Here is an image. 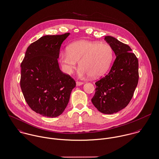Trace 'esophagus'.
Masks as SVG:
<instances>
[{
  "mask_svg": "<svg viewBox=\"0 0 159 159\" xmlns=\"http://www.w3.org/2000/svg\"><path fill=\"white\" fill-rule=\"evenodd\" d=\"M76 84H77V86H80V85H81L84 84V82H80V81H77V82H76Z\"/></svg>",
  "mask_w": 159,
  "mask_h": 159,
  "instance_id": "34e87169",
  "label": "esophagus"
}]
</instances>
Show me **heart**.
<instances>
[{"label":"heart","mask_w":159,"mask_h":159,"mask_svg":"<svg viewBox=\"0 0 159 159\" xmlns=\"http://www.w3.org/2000/svg\"><path fill=\"white\" fill-rule=\"evenodd\" d=\"M114 58L112 47L106 43L80 40L71 43L67 50L60 54L64 71L71 74L79 61V75L81 77L90 75L98 77L104 74L109 69Z\"/></svg>","instance_id":"obj_1"}]
</instances>
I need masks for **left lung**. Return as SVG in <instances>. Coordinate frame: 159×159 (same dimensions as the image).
<instances>
[{
	"label": "left lung",
	"instance_id": "1",
	"mask_svg": "<svg viewBox=\"0 0 159 159\" xmlns=\"http://www.w3.org/2000/svg\"><path fill=\"white\" fill-rule=\"evenodd\" d=\"M116 58L109 72L96 82L92 102L103 114H111L125 108L131 101L138 83V60L130 47L117 39L106 36Z\"/></svg>",
	"mask_w": 159,
	"mask_h": 159
}]
</instances>
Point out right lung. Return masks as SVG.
Returning <instances> with one entry per match:
<instances>
[{
	"mask_svg": "<svg viewBox=\"0 0 159 159\" xmlns=\"http://www.w3.org/2000/svg\"><path fill=\"white\" fill-rule=\"evenodd\" d=\"M70 33L44 35L27 48L21 64L20 87L30 108L56 117L63 112L75 81L59 67L61 45Z\"/></svg>",
	"mask_w": 159,
	"mask_h": 159,
	"instance_id": "add662e5",
	"label": "right lung"
}]
</instances>
